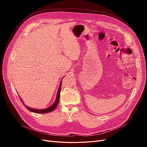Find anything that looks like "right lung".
Wrapping results in <instances>:
<instances>
[{
  "label": "right lung",
  "instance_id": "add662e5",
  "mask_svg": "<svg viewBox=\"0 0 147 147\" xmlns=\"http://www.w3.org/2000/svg\"><path fill=\"white\" fill-rule=\"evenodd\" d=\"M61 84H62V81L61 82V83H60V85H59V89H58V94H57V98H56V100L55 102L53 103V104L50 107L48 108V109H43V110H37V109H30V108L27 107L26 105H24V106L27 108V109L29 111H32V112H33V113H49V112H51L52 111H53L54 109H55L58 106V102H59V96H60V92H61ZM21 102H22V101H21ZM23 103V102H22Z\"/></svg>",
  "mask_w": 147,
  "mask_h": 147
}]
</instances>
